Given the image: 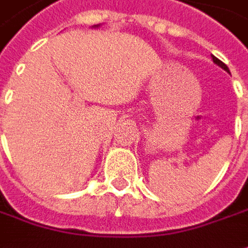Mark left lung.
Returning a JSON list of instances; mask_svg holds the SVG:
<instances>
[{"instance_id":"obj_1","label":"left lung","mask_w":248,"mask_h":248,"mask_svg":"<svg viewBox=\"0 0 248 248\" xmlns=\"http://www.w3.org/2000/svg\"><path fill=\"white\" fill-rule=\"evenodd\" d=\"M212 58H213V62H215V63H217L218 66H221L224 69V70H227V72L230 73V69H228V66H227V65H225L224 62H221V61L218 60V58H216L215 55H212Z\"/></svg>"}]
</instances>
